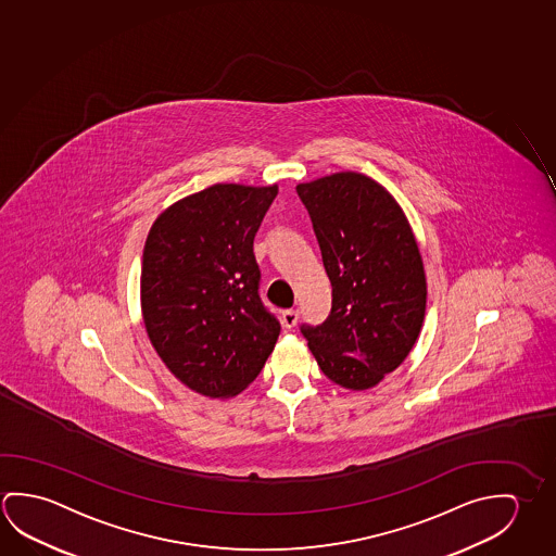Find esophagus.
Listing matches in <instances>:
<instances>
[{
	"label": "esophagus",
	"mask_w": 556,
	"mask_h": 556,
	"mask_svg": "<svg viewBox=\"0 0 556 556\" xmlns=\"http://www.w3.org/2000/svg\"><path fill=\"white\" fill-rule=\"evenodd\" d=\"M282 328L291 329L299 324V309H285L281 316Z\"/></svg>",
	"instance_id": "esophagus-1"
}]
</instances>
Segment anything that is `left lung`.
I'll list each match as a JSON object with an SVG mask.
<instances>
[{
    "label": "left lung",
    "mask_w": 556,
    "mask_h": 556,
    "mask_svg": "<svg viewBox=\"0 0 556 556\" xmlns=\"http://www.w3.org/2000/svg\"><path fill=\"white\" fill-rule=\"evenodd\" d=\"M331 281V312L302 336L321 372L368 390L407 358L422 328L427 277L409 220L365 174L337 173L296 186Z\"/></svg>",
    "instance_id": "8db88e82"
}]
</instances>
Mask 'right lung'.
<instances>
[{
    "instance_id": "right-lung-1",
    "label": "right lung",
    "mask_w": 556,
    "mask_h": 556,
    "mask_svg": "<svg viewBox=\"0 0 556 556\" xmlns=\"http://www.w3.org/2000/svg\"><path fill=\"white\" fill-rule=\"evenodd\" d=\"M274 186L215 184L156 217L141 265L147 336L166 368L205 397L254 382L281 324L260 299L254 238Z\"/></svg>"
}]
</instances>
